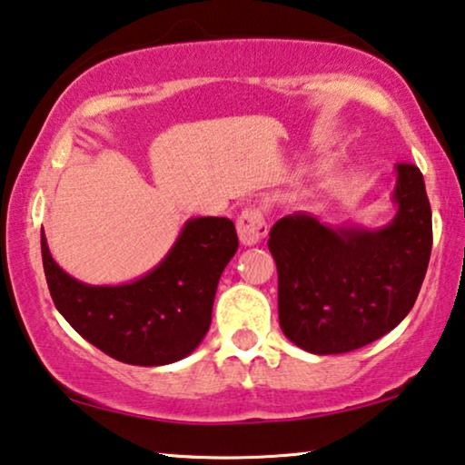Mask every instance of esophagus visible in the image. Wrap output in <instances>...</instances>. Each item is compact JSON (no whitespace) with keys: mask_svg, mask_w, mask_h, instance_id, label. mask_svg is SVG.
Returning a JSON list of instances; mask_svg holds the SVG:
<instances>
[{"mask_svg":"<svg viewBox=\"0 0 465 465\" xmlns=\"http://www.w3.org/2000/svg\"><path fill=\"white\" fill-rule=\"evenodd\" d=\"M238 235L246 246H254L267 235V223L259 206H248L238 217Z\"/></svg>","mask_w":465,"mask_h":465,"instance_id":"1","label":"esophagus"}]
</instances>
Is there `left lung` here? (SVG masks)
Returning a JSON list of instances; mask_svg holds the SVG:
<instances>
[{"label":"left lung","instance_id":"obj_1","mask_svg":"<svg viewBox=\"0 0 465 465\" xmlns=\"http://www.w3.org/2000/svg\"><path fill=\"white\" fill-rule=\"evenodd\" d=\"M397 214L382 230L328 227L309 213L269 232L277 311L288 341L315 355L370 344L405 320L432 251V211L415 164H397Z\"/></svg>","mask_w":465,"mask_h":465}]
</instances>
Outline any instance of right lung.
<instances>
[{
	"label": "right lung",
	"instance_id": "add662e5",
	"mask_svg": "<svg viewBox=\"0 0 465 465\" xmlns=\"http://www.w3.org/2000/svg\"><path fill=\"white\" fill-rule=\"evenodd\" d=\"M235 251L238 233L230 219H190L150 273L123 286H89L62 272L41 230L55 309L108 357L143 367L175 363L203 342L219 277Z\"/></svg>",
	"mask_w": 465,
	"mask_h": 465
}]
</instances>
